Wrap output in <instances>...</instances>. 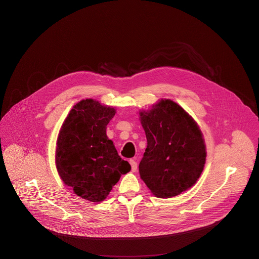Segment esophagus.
Listing matches in <instances>:
<instances>
[{
  "label": "esophagus",
  "instance_id": "obj_1",
  "mask_svg": "<svg viewBox=\"0 0 259 259\" xmlns=\"http://www.w3.org/2000/svg\"><path fill=\"white\" fill-rule=\"evenodd\" d=\"M130 165H131V170H132L133 172H135V171L137 170V167H138V164H137L136 160H135V159H131V160H130Z\"/></svg>",
  "mask_w": 259,
  "mask_h": 259
}]
</instances>
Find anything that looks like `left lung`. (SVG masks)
<instances>
[{
	"mask_svg": "<svg viewBox=\"0 0 259 259\" xmlns=\"http://www.w3.org/2000/svg\"><path fill=\"white\" fill-rule=\"evenodd\" d=\"M139 115L147 138L139 164L141 179L159 198H170L191 188L206 161V146L198 124L170 99H161Z\"/></svg>",
	"mask_w": 259,
	"mask_h": 259,
	"instance_id": "obj_1",
	"label": "left lung"
}]
</instances>
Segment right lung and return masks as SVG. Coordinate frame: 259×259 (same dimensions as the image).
I'll use <instances>...</instances> for the list:
<instances>
[{
    "label": "right lung",
    "mask_w": 259,
    "mask_h": 259,
    "mask_svg": "<svg viewBox=\"0 0 259 259\" xmlns=\"http://www.w3.org/2000/svg\"><path fill=\"white\" fill-rule=\"evenodd\" d=\"M114 107L85 99L74 105L57 139L56 167L64 184L91 202L107 198L122 174L131 170L107 137Z\"/></svg>",
    "instance_id": "right-lung-1"
}]
</instances>
